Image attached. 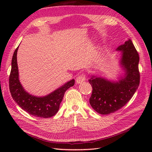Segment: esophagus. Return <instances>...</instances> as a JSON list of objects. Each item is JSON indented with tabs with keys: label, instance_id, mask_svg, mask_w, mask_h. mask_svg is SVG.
Masks as SVG:
<instances>
[{
	"label": "esophagus",
	"instance_id": "obj_1",
	"mask_svg": "<svg viewBox=\"0 0 152 152\" xmlns=\"http://www.w3.org/2000/svg\"><path fill=\"white\" fill-rule=\"evenodd\" d=\"M86 75L84 74H81L76 78V82L78 84H82V82L86 80Z\"/></svg>",
	"mask_w": 152,
	"mask_h": 152
}]
</instances>
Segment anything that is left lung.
Returning <instances> with one entry per match:
<instances>
[{
  "label": "left lung",
  "mask_w": 152,
  "mask_h": 152,
  "mask_svg": "<svg viewBox=\"0 0 152 152\" xmlns=\"http://www.w3.org/2000/svg\"><path fill=\"white\" fill-rule=\"evenodd\" d=\"M121 52L117 80L92 75L89 82L93 87L90 104L96 112L102 115L113 113L124 107L134 94L140 84L138 70L140 57L130 39L116 49Z\"/></svg>",
  "instance_id": "left-lung-1"
}]
</instances>
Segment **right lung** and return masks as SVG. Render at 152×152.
<instances>
[{
    "instance_id": "add662e5",
    "label": "right lung",
    "mask_w": 152,
    "mask_h": 152,
    "mask_svg": "<svg viewBox=\"0 0 152 152\" xmlns=\"http://www.w3.org/2000/svg\"><path fill=\"white\" fill-rule=\"evenodd\" d=\"M13 54L10 76V90L12 98L20 107L30 115L37 117L49 118L54 116L59 108L65 91L75 84V80L68 81L48 95L37 96L27 92L19 79L17 63V52Z\"/></svg>"
}]
</instances>
